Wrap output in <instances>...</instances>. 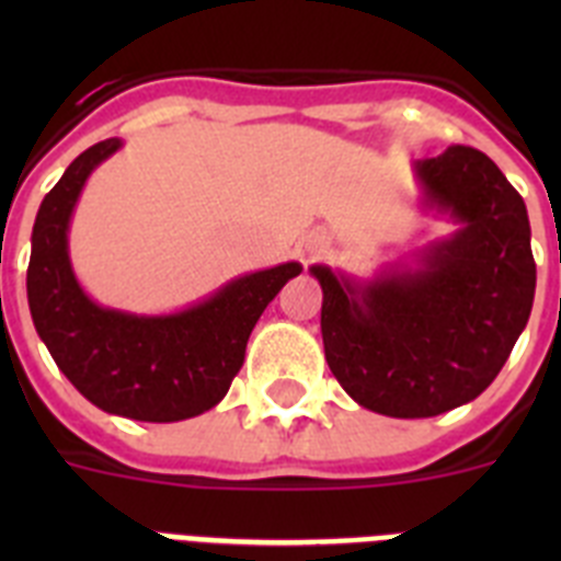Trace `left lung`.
<instances>
[{
  "instance_id": "left-lung-1",
  "label": "left lung",
  "mask_w": 561,
  "mask_h": 561,
  "mask_svg": "<svg viewBox=\"0 0 561 561\" xmlns=\"http://www.w3.org/2000/svg\"><path fill=\"white\" fill-rule=\"evenodd\" d=\"M421 207L455 232L370 277L309 266L323 289L325 362L342 390L390 419L478 399L528 325L537 289L525 202L478 148L413 162Z\"/></svg>"
}]
</instances>
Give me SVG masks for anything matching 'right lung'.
<instances>
[{
    "label": "right lung",
    "mask_w": 561,
    "mask_h": 561,
    "mask_svg": "<svg viewBox=\"0 0 561 561\" xmlns=\"http://www.w3.org/2000/svg\"><path fill=\"white\" fill-rule=\"evenodd\" d=\"M121 148V137L87 148L44 196L30 238V317L83 399L103 413L171 424L225 399L257 317L304 266L286 261L247 272L168 314H137L92 300L72 270L69 225L89 176Z\"/></svg>",
    "instance_id": "obj_1"
}]
</instances>
